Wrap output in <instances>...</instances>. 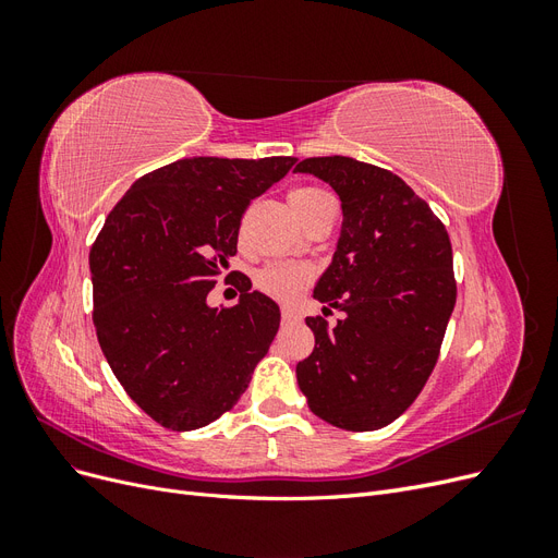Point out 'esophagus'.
<instances>
[{"label": "esophagus", "mask_w": 558, "mask_h": 558, "mask_svg": "<svg viewBox=\"0 0 558 558\" xmlns=\"http://www.w3.org/2000/svg\"><path fill=\"white\" fill-rule=\"evenodd\" d=\"M281 318L286 320V324H298L300 314L293 307H281Z\"/></svg>", "instance_id": "esophagus-1"}]
</instances>
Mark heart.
Returning <instances> with one entry per match:
<instances>
[{"label":"heart","instance_id":"obj_1","mask_svg":"<svg viewBox=\"0 0 558 558\" xmlns=\"http://www.w3.org/2000/svg\"><path fill=\"white\" fill-rule=\"evenodd\" d=\"M332 195L316 185H305V189H295L291 193V205L298 216L305 214L307 209L320 205L324 199H330ZM310 269L293 263H269L263 269H258L256 283L258 289L277 300H295L310 283Z\"/></svg>","mask_w":558,"mask_h":558}]
</instances>
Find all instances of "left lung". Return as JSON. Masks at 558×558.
<instances>
[{"mask_svg": "<svg viewBox=\"0 0 558 558\" xmlns=\"http://www.w3.org/2000/svg\"><path fill=\"white\" fill-rule=\"evenodd\" d=\"M293 172L330 183L342 202L332 263L314 286L328 330L307 316L316 344L295 367L310 410L344 430L396 421L424 388L456 305L449 234L408 183L344 156L307 158Z\"/></svg>", "mask_w": 558, "mask_h": 558, "instance_id": "obj_1", "label": "left lung"}]
</instances>
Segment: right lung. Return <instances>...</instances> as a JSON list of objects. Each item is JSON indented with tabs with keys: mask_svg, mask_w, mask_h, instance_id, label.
<instances>
[{
	"mask_svg": "<svg viewBox=\"0 0 558 558\" xmlns=\"http://www.w3.org/2000/svg\"><path fill=\"white\" fill-rule=\"evenodd\" d=\"M293 165L281 156L177 160L134 181L97 234L99 347L125 393L165 428L195 430L232 410L275 340L277 302L251 281L240 279L228 310L209 307L207 295L238 253L251 199Z\"/></svg>",
	"mask_w": 558,
	"mask_h": 558,
	"instance_id": "1",
	"label": "right lung"
}]
</instances>
